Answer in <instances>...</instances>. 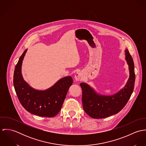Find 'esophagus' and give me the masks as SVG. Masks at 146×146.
Returning a JSON list of instances; mask_svg holds the SVG:
<instances>
[{"instance_id": "obj_1", "label": "esophagus", "mask_w": 146, "mask_h": 146, "mask_svg": "<svg viewBox=\"0 0 146 146\" xmlns=\"http://www.w3.org/2000/svg\"><path fill=\"white\" fill-rule=\"evenodd\" d=\"M84 79L83 74L82 72H78L75 75V79L76 82H80L83 80Z\"/></svg>"}]
</instances>
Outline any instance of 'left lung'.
I'll list each match as a JSON object with an SVG mask.
<instances>
[{
    "label": "left lung",
    "instance_id": "left-lung-1",
    "mask_svg": "<svg viewBox=\"0 0 146 146\" xmlns=\"http://www.w3.org/2000/svg\"><path fill=\"white\" fill-rule=\"evenodd\" d=\"M125 52L129 78L125 86L117 93L110 96L100 94L88 84L85 83L80 84L83 91L84 110L91 117L103 119L116 114L125 107L130 99L134 88L135 75L133 58L127 49Z\"/></svg>",
    "mask_w": 146,
    "mask_h": 146
}]
</instances>
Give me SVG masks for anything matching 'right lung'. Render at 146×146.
Listing matches in <instances>:
<instances>
[{
    "instance_id": "add662e5",
    "label": "right lung",
    "mask_w": 146,
    "mask_h": 146,
    "mask_svg": "<svg viewBox=\"0 0 146 146\" xmlns=\"http://www.w3.org/2000/svg\"><path fill=\"white\" fill-rule=\"evenodd\" d=\"M27 50L20 57L14 71L13 85L16 94L22 106L31 113L42 117H54L61 109L68 90L73 83L72 79L70 76L64 77L44 90L33 88L24 80L21 72Z\"/></svg>"
}]
</instances>
